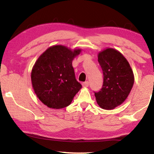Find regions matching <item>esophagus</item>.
<instances>
[{
  "label": "esophagus",
  "mask_w": 154,
  "mask_h": 154,
  "mask_svg": "<svg viewBox=\"0 0 154 154\" xmlns=\"http://www.w3.org/2000/svg\"><path fill=\"white\" fill-rule=\"evenodd\" d=\"M88 85H89V82H85L82 83V86L83 88H87L88 87Z\"/></svg>",
  "instance_id": "esophagus-1"
}]
</instances>
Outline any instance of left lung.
<instances>
[{
	"mask_svg": "<svg viewBox=\"0 0 154 154\" xmlns=\"http://www.w3.org/2000/svg\"><path fill=\"white\" fill-rule=\"evenodd\" d=\"M98 61L104 82L102 89L94 93L96 102L100 108L112 110L130 94L134 82L133 71L126 58L116 49L109 48L99 52Z\"/></svg>",
	"mask_w": 154,
	"mask_h": 154,
	"instance_id": "8db88e82",
	"label": "left lung"
}]
</instances>
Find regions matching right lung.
<instances>
[{
	"instance_id": "1",
	"label": "right lung",
	"mask_w": 154,
	"mask_h": 154,
	"mask_svg": "<svg viewBox=\"0 0 154 154\" xmlns=\"http://www.w3.org/2000/svg\"><path fill=\"white\" fill-rule=\"evenodd\" d=\"M81 52V49L53 45L35 62L31 71L32 88L37 98L49 108L59 109L69 106L82 88L72 65Z\"/></svg>"
}]
</instances>
